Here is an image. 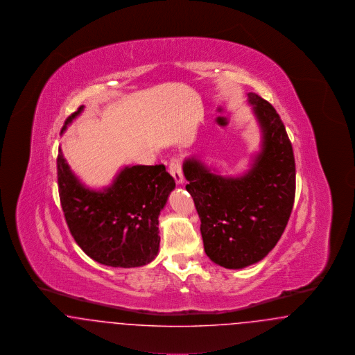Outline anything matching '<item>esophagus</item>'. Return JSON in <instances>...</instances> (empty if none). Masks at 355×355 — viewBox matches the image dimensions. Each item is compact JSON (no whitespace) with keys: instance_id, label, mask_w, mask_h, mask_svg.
I'll return each mask as SVG.
<instances>
[{"instance_id":"esophagus-1","label":"esophagus","mask_w":355,"mask_h":355,"mask_svg":"<svg viewBox=\"0 0 355 355\" xmlns=\"http://www.w3.org/2000/svg\"><path fill=\"white\" fill-rule=\"evenodd\" d=\"M169 171L170 174L173 175L174 181H175L178 185L184 184V174H182V166H181L180 159H177V158H171L169 165Z\"/></svg>"}]
</instances>
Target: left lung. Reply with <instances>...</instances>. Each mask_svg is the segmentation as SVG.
Listing matches in <instances>:
<instances>
[{
  "mask_svg": "<svg viewBox=\"0 0 355 355\" xmlns=\"http://www.w3.org/2000/svg\"><path fill=\"white\" fill-rule=\"evenodd\" d=\"M261 132L249 169L225 175L197 155L184 161L186 190L201 220L205 253L226 269L263 259L282 236L295 196V161L286 129L275 109L248 93Z\"/></svg>",
  "mask_w": 355,
  "mask_h": 355,
  "instance_id": "left-lung-1",
  "label": "left lung"
}]
</instances>
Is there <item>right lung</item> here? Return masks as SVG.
<instances>
[{
    "mask_svg": "<svg viewBox=\"0 0 355 355\" xmlns=\"http://www.w3.org/2000/svg\"><path fill=\"white\" fill-rule=\"evenodd\" d=\"M84 109L65 121L61 135ZM57 174L69 230L86 255L112 268L152 262L159 250L158 217L175 187L164 165H125L110 185L93 189L71 170L60 148Z\"/></svg>",
    "mask_w": 355,
    "mask_h": 355,
    "instance_id": "obj_1",
    "label": "right lung"
}]
</instances>
